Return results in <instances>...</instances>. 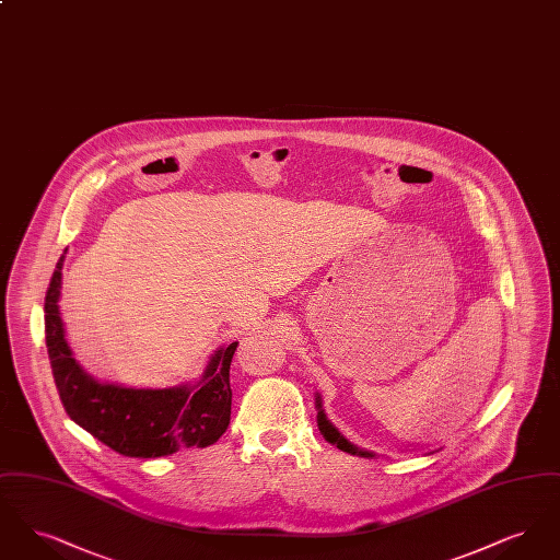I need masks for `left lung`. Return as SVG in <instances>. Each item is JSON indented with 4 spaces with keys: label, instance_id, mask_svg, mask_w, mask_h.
<instances>
[{
    "label": "left lung",
    "instance_id": "1",
    "mask_svg": "<svg viewBox=\"0 0 560 560\" xmlns=\"http://www.w3.org/2000/svg\"><path fill=\"white\" fill-rule=\"evenodd\" d=\"M317 409H319V413H317V424H319L320 434L325 436V441H329L331 445H336L338 450L350 453V455L373 457V453L363 452V450L354 447L350 441H347V439L340 434V430H338V428L334 427V424L327 420V416H325V411H323V405H320L319 393H317Z\"/></svg>",
    "mask_w": 560,
    "mask_h": 560
}]
</instances>
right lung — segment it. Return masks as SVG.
<instances>
[{
  "instance_id": "obj_1",
  "label": "right lung",
  "mask_w": 560,
  "mask_h": 560,
  "mask_svg": "<svg viewBox=\"0 0 560 560\" xmlns=\"http://www.w3.org/2000/svg\"><path fill=\"white\" fill-rule=\"evenodd\" d=\"M67 252V249H65ZM65 254L46 292V347L54 382L69 418L128 457H161L213 445L231 422L229 370L240 342L218 348L197 384L174 388H126L83 372L65 338L58 311Z\"/></svg>"
}]
</instances>
